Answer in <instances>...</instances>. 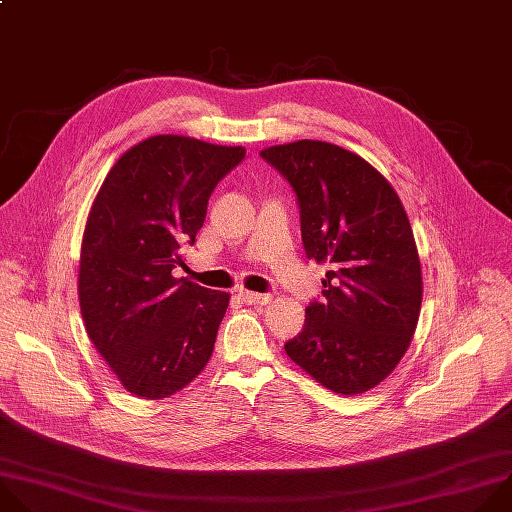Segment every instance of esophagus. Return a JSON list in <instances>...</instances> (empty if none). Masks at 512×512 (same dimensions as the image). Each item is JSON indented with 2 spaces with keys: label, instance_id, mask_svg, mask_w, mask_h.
<instances>
[{
  "label": "esophagus",
  "instance_id": "obj_1",
  "mask_svg": "<svg viewBox=\"0 0 512 512\" xmlns=\"http://www.w3.org/2000/svg\"><path fill=\"white\" fill-rule=\"evenodd\" d=\"M240 296L248 304H266L272 300L270 294H260V292H250V290H240Z\"/></svg>",
  "mask_w": 512,
  "mask_h": 512
}]
</instances>
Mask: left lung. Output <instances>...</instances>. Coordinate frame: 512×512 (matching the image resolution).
I'll use <instances>...</instances> for the list:
<instances>
[{"mask_svg": "<svg viewBox=\"0 0 512 512\" xmlns=\"http://www.w3.org/2000/svg\"><path fill=\"white\" fill-rule=\"evenodd\" d=\"M292 185L306 258L329 262L323 302L306 306L286 355L341 395L379 385L401 361L422 309V266L401 201L363 157L302 139L260 151Z\"/></svg>", "mask_w": 512, "mask_h": 512, "instance_id": "1", "label": "left lung"}]
</instances>
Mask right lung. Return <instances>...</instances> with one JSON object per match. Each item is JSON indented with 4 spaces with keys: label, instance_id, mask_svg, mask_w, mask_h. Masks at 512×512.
I'll list each match as a JSON object with an SVG mask.
<instances>
[{
    "label": "right lung",
    "instance_id": "1",
    "mask_svg": "<svg viewBox=\"0 0 512 512\" xmlns=\"http://www.w3.org/2000/svg\"><path fill=\"white\" fill-rule=\"evenodd\" d=\"M246 155L181 135L125 151L88 212L78 300L88 339L123 387L163 399L208 365L230 294L175 278L218 181Z\"/></svg>",
    "mask_w": 512,
    "mask_h": 512
}]
</instances>
